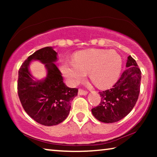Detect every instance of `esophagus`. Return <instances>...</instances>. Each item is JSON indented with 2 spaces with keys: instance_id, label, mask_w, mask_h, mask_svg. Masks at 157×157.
I'll return each mask as SVG.
<instances>
[{
  "instance_id": "obj_1",
  "label": "esophagus",
  "mask_w": 157,
  "mask_h": 157,
  "mask_svg": "<svg viewBox=\"0 0 157 157\" xmlns=\"http://www.w3.org/2000/svg\"><path fill=\"white\" fill-rule=\"evenodd\" d=\"M87 94H88V92L86 91H84L83 89H79L78 90V95H86Z\"/></svg>"
}]
</instances>
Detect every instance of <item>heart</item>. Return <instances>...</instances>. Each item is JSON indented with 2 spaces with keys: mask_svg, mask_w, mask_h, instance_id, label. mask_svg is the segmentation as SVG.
I'll list each match as a JSON object with an SVG mask.
<instances>
[{
  "mask_svg": "<svg viewBox=\"0 0 157 157\" xmlns=\"http://www.w3.org/2000/svg\"><path fill=\"white\" fill-rule=\"evenodd\" d=\"M122 65L121 57L116 52L91 49L77 53L74 62H63L61 71L72 84L78 83L89 72L90 78L97 86L107 88L118 79Z\"/></svg>",
  "mask_w": 157,
  "mask_h": 157,
  "instance_id": "heart-1",
  "label": "heart"
}]
</instances>
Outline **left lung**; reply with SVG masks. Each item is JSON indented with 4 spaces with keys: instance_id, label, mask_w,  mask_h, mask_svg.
Here are the masks:
<instances>
[{
    "instance_id": "obj_1",
    "label": "left lung",
    "mask_w": 157,
    "mask_h": 157,
    "mask_svg": "<svg viewBox=\"0 0 157 157\" xmlns=\"http://www.w3.org/2000/svg\"><path fill=\"white\" fill-rule=\"evenodd\" d=\"M126 67L112 89L99 92L100 103L91 111L100 122L112 123L121 121L136 105L140 93L141 72L130 55L127 57Z\"/></svg>"
}]
</instances>
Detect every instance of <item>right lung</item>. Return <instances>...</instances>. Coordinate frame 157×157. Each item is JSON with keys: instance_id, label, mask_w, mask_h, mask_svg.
Here are the masks:
<instances>
[{"instance_id": "right-lung-1", "label": "right lung", "mask_w": 157, "mask_h": 157, "mask_svg": "<svg viewBox=\"0 0 157 157\" xmlns=\"http://www.w3.org/2000/svg\"><path fill=\"white\" fill-rule=\"evenodd\" d=\"M57 56L52 47L44 48L29 56L18 71L17 89L21 105L33 120L45 126L57 125L67 118L71 102L78 92V89L69 88L63 83L55 63ZM34 60L45 64V78L36 80L31 75L29 66Z\"/></svg>"}]
</instances>
